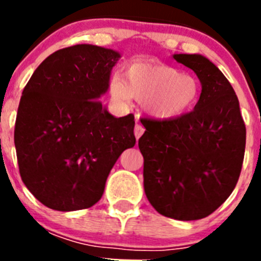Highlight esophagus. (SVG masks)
<instances>
[{"mask_svg": "<svg viewBox=\"0 0 261 261\" xmlns=\"http://www.w3.org/2000/svg\"><path fill=\"white\" fill-rule=\"evenodd\" d=\"M133 132H135V136H136V138H140L142 136V133L145 132V129H144V126L141 125V124H138V123H136V125H135V130H133Z\"/></svg>", "mask_w": 261, "mask_h": 261, "instance_id": "1", "label": "esophagus"}]
</instances>
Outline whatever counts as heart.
Returning <instances> with one entry per match:
<instances>
[{
    "label": "heart",
    "mask_w": 261,
    "mask_h": 261,
    "mask_svg": "<svg viewBox=\"0 0 261 261\" xmlns=\"http://www.w3.org/2000/svg\"><path fill=\"white\" fill-rule=\"evenodd\" d=\"M110 94L117 103L129 98L145 102V110L156 119H175L187 114L201 94L200 82L167 64L150 61L133 62L114 78Z\"/></svg>",
    "instance_id": "b5f03b06"
}]
</instances>
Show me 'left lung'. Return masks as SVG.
<instances>
[{"mask_svg":"<svg viewBox=\"0 0 261 261\" xmlns=\"http://www.w3.org/2000/svg\"><path fill=\"white\" fill-rule=\"evenodd\" d=\"M201 82L195 110L175 119H146L138 147L147 200L162 216L205 218L231 195L242 171L246 125L227 78L200 55H174Z\"/></svg>","mask_w":261,"mask_h":261,"instance_id":"8db88e82","label":"left lung"}]
</instances>
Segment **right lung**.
Here are the masks:
<instances>
[{
  "instance_id": "1",
  "label": "right lung",
  "mask_w": 261,
  "mask_h": 261,
  "mask_svg": "<svg viewBox=\"0 0 261 261\" xmlns=\"http://www.w3.org/2000/svg\"><path fill=\"white\" fill-rule=\"evenodd\" d=\"M119 57L96 45L62 48L23 89L14 129L19 174L48 208L93 206L120 154L135 146V116L114 117L99 100Z\"/></svg>"
}]
</instances>
